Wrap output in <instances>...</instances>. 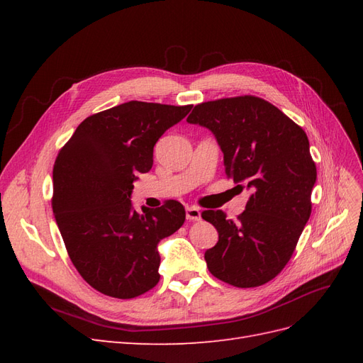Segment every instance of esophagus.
I'll return each instance as SVG.
<instances>
[{
    "instance_id": "34e87169",
    "label": "esophagus",
    "mask_w": 363,
    "mask_h": 363,
    "mask_svg": "<svg viewBox=\"0 0 363 363\" xmlns=\"http://www.w3.org/2000/svg\"><path fill=\"white\" fill-rule=\"evenodd\" d=\"M186 218H188L189 221H200V219H201L200 208L194 207V206L186 207Z\"/></svg>"
}]
</instances>
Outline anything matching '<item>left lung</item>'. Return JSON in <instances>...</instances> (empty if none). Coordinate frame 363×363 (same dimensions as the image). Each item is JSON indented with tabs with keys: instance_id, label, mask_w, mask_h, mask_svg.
Segmentation results:
<instances>
[{
	"instance_id": "left-lung-1",
	"label": "left lung",
	"mask_w": 363,
	"mask_h": 363,
	"mask_svg": "<svg viewBox=\"0 0 363 363\" xmlns=\"http://www.w3.org/2000/svg\"><path fill=\"white\" fill-rule=\"evenodd\" d=\"M186 121L212 131L227 177L239 192L250 191L238 221L223 211L201 213L218 230L216 245L204 255L207 268L236 288L260 286L289 262L311 218L316 167L309 139L276 106L252 95L201 103Z\"/></svg>"
}]
</instances>
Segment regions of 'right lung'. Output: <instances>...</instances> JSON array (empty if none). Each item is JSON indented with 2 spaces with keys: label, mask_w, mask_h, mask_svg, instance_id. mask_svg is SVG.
<instances>
[{
  "label": "right lung",
  "mask_w": 363,
  "mask_h": 363,
  "mask_svg": "<svg viewBox=\"0 0 363 363\" xmlns=\"http://www.w3.org/2000/svg\"><path fill=\"white\" fill-rule=\"evenodd\" d=\"M192 106L128 101L86 118L52 168V213L80 276L115 298L157 284V245L183 225L184 207L131 204L133 182L152 167V148Z\"/></svg>",
  "instance_id": "add662e5"
}]
</instances>
